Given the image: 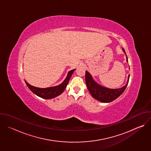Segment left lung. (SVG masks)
Masks as SVG:
<instances>
[{"mask_svg": "<svg viewBox=\"0 0 151 151\" xmlns=\"http://www.w3.org/2000/svg\"><path fill=\"white\" fill-rule=\"evenodd\" d=\"M123 51L126 54L124 49H123ZM127 61L128 62L127 58ZM129 78L130 75L128 76L127 82L124 87L118 89H109L97 84L93 79L91 75L87 71H85V82L90 94L95 99L104 103L111 102L120 96L127 87Z\"/></svg>", "mask_w": 151, "mask_h": 151, "instance_id": "8db88e82", "label": "left lung"}]
</instances>
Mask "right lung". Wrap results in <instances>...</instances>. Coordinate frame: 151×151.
Segmentation results:
<instances>
[{
    "mask_svg": "<svg viewBox=\"0 0 151 151\" xmlns=\"http://www.w3.org/2000/svg\"><path fill=\"white\" fill-rule=\"evenodd\" d=\"M75 69L70 70L69 73L68 75L65 79V80L64 81V82L61 83L60 85L56 86V87H50L47 88H37L35 87H33V86L30 85L26 81V83L27 85V87L29 88L36 95L38 96L39 97H40L43 99H50L54 98L60 94H61L64 90L67 87V85L69 83V81L70 80V78L71 76L72 75L73 72L75 71Z\"/></svg>",
    "mask_w": 151,
    "mask_h": 151,
    "instance_id": "right-lung-1",
    "label": "right lung"
}]
</instances>
